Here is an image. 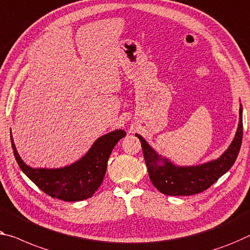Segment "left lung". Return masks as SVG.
Instances as JSON below:
<instances>
[{
    "label": "left lung",
    "mask_w": 250,
    "mask_h": 250,
    "mask_svg": "<svg viewBox=\"0 0 250 250\" xmlns=\"http://www.w3.org/2000/svg\"><path fill=\"white\" fill-rule=\"evenodd\" d=\"M143 147L149 177L159 192L166 195H192L214 184L231 168L239 154L243 141V106L239 107V122L233 140L217 159L193 166H180L159 155L144 137L136 133Z\"/></svg>",
    "instance_id": "left-lung-1"
}]
</instances>
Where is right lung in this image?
I'll list each match as a JSON object with an SVG mask.
<instances>
[{"label": "right lung", "instance_id": "add662e5", "mask_svg": "<svg viewBox=\"0 0 250 250\" xmlns=\"http://www.w3.org/2000/svg\"><path fill=\"white\" fill-rule=\"evenodd\" d=\"M10 135L14 157L22 172L49 196L66 202H76L92 197L100 188L111 152L126 133L121 129L105 133L93 143L83 157L59 168H35L27 165L19 155L12 133Z\"/></svg>", "mask_w": 250, "mask_h": 250}]
</instances>
